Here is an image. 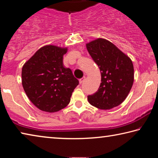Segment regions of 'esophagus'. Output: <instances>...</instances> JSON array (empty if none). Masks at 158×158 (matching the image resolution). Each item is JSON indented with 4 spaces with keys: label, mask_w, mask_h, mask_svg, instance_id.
<instances>
[{
    "label": "esophagus",
    "mask_w": 158,
    "mask_h": 158,
    "mask_svg": "<svg viewBox=\"0 0 158 158\" xmlns=\"http://www.w3.org/2000/svg\"><path fill=\"white\" fill-rule=\"evenodd\" d=\"M85 77H83L81 79H79V84H82V83L84 81V80H85Z\"/></svg>",
    "instance_id": "1"
}]
</instances>
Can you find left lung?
Instances as JSON below:
<instances>
[{"label": "left lung", "instance_id": "obj_1", "mask_svg": "<svg viewBox=\"0 0 158 158\" xmlns=\"http://www.w3.org/2000/svg\"><path fill=\"white\" fill-rule=\"evenodd\" d=\"M86 48L101 73L97 92L88 96L90 105L100 109H110L123 102L134 82L132 60L105 39L98 38L86 44Z\"/></svg>", "mask_w": 158, "mask_h": 158}]
</instances>
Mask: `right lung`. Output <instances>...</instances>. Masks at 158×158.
<instances>
[{"instance_id": "1", "label": "right lung", "mask_w": 158, "mask_h": 158, "mask_svg": "<svg viewBox=\"0 0 158 158\" xmlns=\"http://www.w3.org/2000/svg\"><path fill=\"white\" fill-rule=\"evenodd\" d=\"M67 51V48L47 45L23 66V89L31 102L42 111L52 113L65 108L79 85L71 69L63 65Z\"/></svg>"}]
</instances>
